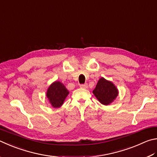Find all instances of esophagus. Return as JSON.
<instances>
[{
  "label": "esophagus",
  "instance_id": "34e87169",
  "mask_svg": "<svg viewBox=\"0 0 157 157\" xmlns=\"http://www.w3.org/2000/svg\"><path fill=\"white\" fill-rule=\"evenodd\" d=\"M80 87H81V88L87 89V87H88V86H87V83H86V84H81V85H80Z\"/></svg>",
  "mask_w": 157,
  "mask_h": 157
}]
</instances>
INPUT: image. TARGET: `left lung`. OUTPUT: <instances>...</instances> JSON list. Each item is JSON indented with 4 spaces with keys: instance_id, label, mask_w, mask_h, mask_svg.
Returning a JSON list of instances; mask_svg holds the SVG:
<instances>
[{
    "instance_id": "1",
    "label": "left lung",
    "mask_w": 157,
    "mask_h": 157,
    "mask_svg": "<svg viewBox=\"0 0 157 157\" xmlns=\"http://www.w3.org/2000/svg\"><path fill=\"white\" fill-rule=\"evenodd\" d=\"M93 94L98 101L104 105H108L115 100L119 94L117 87L111 81L101 78L93 90Z\"/></svg>"
}]
</instances>
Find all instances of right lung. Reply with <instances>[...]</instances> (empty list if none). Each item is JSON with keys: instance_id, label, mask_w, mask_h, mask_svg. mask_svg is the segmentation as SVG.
Returning a JSON list of instances; mask_svg holds the SVG:
<instances>
[{"instance_id": "obj_1", "label": "right lung", "mask_w": 157, "mask_h": 157, "mask_svg": "<svg viewBox=\"0 0 157 157\" xmlns=\"http://www.w3.org/2000/svg\"><path fill=\"white\" fill-rule=\"evenodd\" d=\"M68 94L69 91L64 85L60 81H55L48 87L46 96L52 106L57 108L63 105Z\"/></svg>"}]
</instances>
